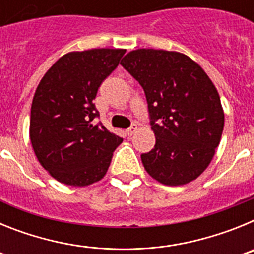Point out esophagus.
<instances>
[{
	"instance_id": "esophagus-1",
	"label": "esophagus",
	"mask_w": 254,
	"mask_h": 254,
	"mask_svg": "<svg viewBox=\"0 0 254 254\" xmlns=\"http://www.w3.org/2000/svg\"><path fill=\"white\" fill-rule=\"evenodd\" d=\"M136 132H137V125H136V123H132L131 127L127 129V134H128V136H132V134H134Z\"/></svg>"
}]
</instances>
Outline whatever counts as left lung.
I'll list each match as a JSON object with an SVG mask.
<instances>
[{
	"label": "left lung",
	"instance_id": "1",
	"mask_svg": "<svg viewBox=\"0 0 254 254\" xmlns=\"http://www.w3.org/2000/svg\"><path fill=\"white\" fill-rule=\"evenodd\" d=\"M121 64L146 95L155 146L141 155L165 186L190 183L208 167L224 129L220 96L206 72L178 52L137 49Z\"/></svg>",
	"mask_w": 254,
	"mask_h": 254
}]
</instances>
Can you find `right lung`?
I'll return each mask as SVG.
<instances>
[{
    "instance_id": "1",
    "label": "right lung",
    "mask_w": 254,
    "mask_h": 254,
    "mask_svg": "<svg viewBox=\"0 0 254 254\" xmlns=\"http://www.w3.org/2000/svg\"><path fill=\"white\" fill-rule=\"evenodd\" d=\"M125 49L71 52L40 80L30 112V141L42 167L67 186L100 181L123 141L102 123L94 99L117 68Z\"/></svg>"
}]
</instances>
